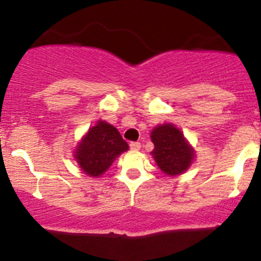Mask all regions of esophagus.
Masks as SVG:
<instances>
[{"mask_svg": "<svg viewBox=\"0 0 261 261\" xmlns=\"http://www.w3.org/2000/svg\"><path fill=\"white\" fill-rule=\"evenodd\" d=\"M129 146H130V150H133V151H137L141 149V144H140V142H130V145H129Z\"/></svg>", "mask_w": 261, "mask_h": 261, "instance_id": "34e87169", "label": "esophagus"}]
</instances>
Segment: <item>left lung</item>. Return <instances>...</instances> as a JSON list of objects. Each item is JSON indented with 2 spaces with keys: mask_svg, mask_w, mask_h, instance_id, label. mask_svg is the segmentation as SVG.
<instances>
[{
  "mask_svg": "<svg viewBox=\"0 0 261 261\" xmlns=\"http://www.w3.org/2000/svg\"><path fill=\"white\" fill-rule=\"evenodd\" d=\"M150 138L154 144L151 156L161 171L168 176L184 174L195 161V149L174 124L156 125L151 130Z\"/></svg>",
  "mask_w": 261,
  "mask_h": 261,
  "instance_id": "8db88e82",
  "label": "left lung"
}]
</instances>
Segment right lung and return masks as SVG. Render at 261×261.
<instances>
[{
    "instance_id": "right-lung-1",
    "label": "right lung",
    "mask_w": 261,
    "mask_h": 261,
    "mask_svg": "<svg viewBox=\"0 0 261 261\" xmlns=\"http://www.w3.org/2000/svg\"><path fill=\"white\" fill-rule=\"evenodd\" d=\"M129 149L120 132L105 120H98L89 128L73 151L74 159L84 174L91 177L102 176L115 159Z\"/></svg>"
}]
</instances>
